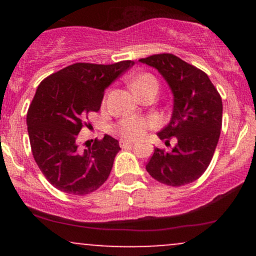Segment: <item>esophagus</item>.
I'll use <instances>...</instances> for the list:
<instances>
[{
  "label": "esophagus",
  "instance_id": "esophagus-1",
  "mask_svg": "<svg viewBox=\"0 0 256 256\" xmlns=\"http://www.w3.org/2000/svg\"><path fill=\"white\" fill-rule=\"evenodd\" d=\"M132 144H134V142L130 140H120V146L122 147V148H125V147H130V146H132Z\"/></svg>",
  "mask_w": 256,
  "mask_h": 256
}]
</instances>
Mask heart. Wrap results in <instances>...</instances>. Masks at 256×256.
I'll list each match as a JSON object with an SVG mask.
<instances>
[{"instance_id":"1","label":"heart","mask_w":256,"mask_h":256,"mask_svg":"<svg viewBox=\"0 0 256 256\" xmlns=\"http://www.w3.org/2000/svg\"><path fill=\"white\" fill-rule=\"evenodd\" d=\"M150 88H157V80L150 74H140L131 82V89L135 94H138ZM154 125L156 122L151 118H141V116H128L116 124L115 131L121 138L134 140V138H141L147 128Z\"/></svg>"}]
</instances>
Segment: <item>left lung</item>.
<instances>
[{
  "instance_id": "8db88e82",
  "label": "left lung",
  "mask_w": 256,
  "mask_h": 256,
  "mask_svg": "<svg viewBox=\"0 0 256 256\" xmlns=\"http://www.w3.org/2000/svg\"><path fill=\"white\" fill-rule=\"evenodd\" d=\"M156 69L174 95L170 122L157 132L164 144L176 138L171 152L154 148L146 164L152 178L171 187L188 184L207 170L218 144L222 128V98L204 72L174 54L140 59Z\"/></svg>"
}]
</instances>
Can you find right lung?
Here are the masks:
<instances>
[{
    "label": "right lung",
    "mask_w": 256,
    "mask_h": 256,
    "mask_svg": "<svg viewBox=\"0 0 256 256\" xmlns=\"http://www.w3.org/2000/svg\"><path fill=\"white\" fill-rule=\"evenodd\" d=\"M134 64L76 63L37 88L27 112L28 136L36 164L56 190L84 196L108 180L118 141L105 135L82 150L76 138L88 114L99 112L105 89Z\"/></svg>",
    "instance_id": "1"
}]
</instances>
